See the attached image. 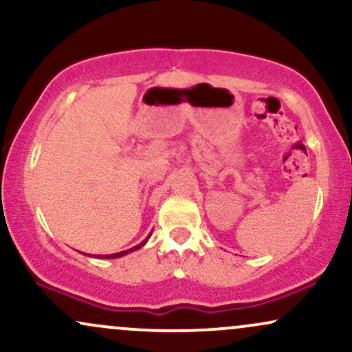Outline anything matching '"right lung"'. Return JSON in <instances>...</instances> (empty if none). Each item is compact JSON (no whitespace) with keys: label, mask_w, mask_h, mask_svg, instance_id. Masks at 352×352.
<instances>
[{"label":"right lung","mask_w":352,"mask_h":352,"mask_svg":"<svg viewBox=\"0 0 352 352\" xmlns=\"http://www.w3.org/2000/svg\"><path fill=\"white\" fill-rule=\"evenodd\" d=\"M147 240H148V236L145 238V240L142 241V243L140 245H137V246H134V248H131V250H125V252H119V253H114V254H99V258H120V256H124V254H127V253H131V252H135V250H139V248H142V246L147 243Z\"/></svg>","instance_id":"1"}]
</instances>
